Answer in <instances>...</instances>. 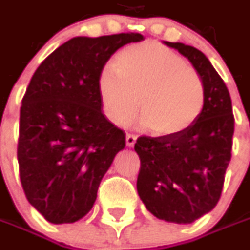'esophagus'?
Here are the masks:
<instances>
[{"instance_id":"34e87169","label":"esophagus","mask_w":250,"mask_h":250,"mask_svg":"<svg viewBox=\"0 0 250 250\" xmlns=\"http://www.w3.org/2000/svg\"><path fill=\"white\" fill-rule=\"evenodd\" d=\"M136 139H138V136H136V135H133V133H128V135H126V145H128L129 147L135 146Z\"/></svg>"}]
</instances>
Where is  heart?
<instances>
[{
	"label": "heart",
	"instance_id": "1",
	"mask_svg": "<svg viewBox=\"0 0 250 250\" xmlns=\"http://www.w3.org/2000/svg\"><path fill=\"white\" fill-rule=\"evenodd\" d=\"M114 68L103 69L97 91L104 115L126 126L136 117L156 136L172 138L188 130L206 105V86L196 69L159 43L121 50Z\"/></svg>",
	"mask_w": 250,
	"mask_h": 250
}]
</instances>
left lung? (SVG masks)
I'll use <instances>...</instances> for the list:
<instances>
[{
  "label": "left lung",
  "mask_w": 250,
  "mask_h": 250,
  "mask_svg": "<svg viewBox=\"0 0 250 250\" xmlns=\"http://www.w3.org/2000/svg\"><path fill=\"white\" fill-rule=\"evenodd\" d=\"M187 57L206 86V105L199 120L172 138L140 136L138 193L153 216L190 224L216 207L231 160L234 114L229 91L202 51L164 42Z\"/></svg>",
  "instance_id": "obj_1"
}]
</instances>
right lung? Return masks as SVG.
<instances>
[{"mask_svg":"<svg viewBox=\"0 0 250 250\" xmlns=\"http://www.w3.org/2000/svg\"><path fill=\"white\" fill-rule=\"evenodd\" d=\"M139 33L73 37L30 79L21 107L18 163L29 203L53 223H75L91 210L125 133L103 114L97 81L118 48Z\"/></svg>","mask_w":250,"mask_h":250,"instance_id":"1","label":"right lung"}]
</instances>
